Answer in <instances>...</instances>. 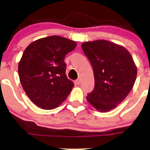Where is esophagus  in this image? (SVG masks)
Segmentation results:
<instances>
[{
  "label": "esophagus",
  "mask_w": 150,
  "mask_h": 150,
  "mask_svg": "<svg viewBox=\"0 0 150 150\" xmlns=\"http://www.w3.org/2000/svg\"><path fill=\"white\" fill-rule=\"evenodd\" d=\"M75 83H76L77 85H80L81 84V80L79 79V78H78V79L75 81Z\"/></svg>",
  "instance_id": "obj_1"
}]
</instances>
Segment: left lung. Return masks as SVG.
I'll return each mask as SVG.
<instances>
[{
  "instance_id": "8db88e82",
  "label": "left lung",
  "mask_w": 150,
  "mask_h": 150,
  "mask_svg": "<svg viewBox=\"0 0 150 150\" xmlns=\"http://www.w3.org/2000/svg\"><path fill=\"white\" fill-rule=\"evenodd\" d=\"M82 48L93 67L95 81L87 100L102 112L110 111L133 88L137 75L134 59L126 48L108 40L85 42Z\"/></svg>"
}]
</instances>
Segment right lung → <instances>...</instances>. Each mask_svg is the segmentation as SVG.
I'll return each mask as SVG.
<instances>
[{
	"label": "right lung",
	"instance_id": "add662e5",
	"mask_svg": "<svg viewBox=\"0 0 150 150\" xmlns=\"http://www.w3.org/2000/svg\"><path fill=\"white\" fill-rule=\"evenodd\" d=\"M76 46L73 40L52 35L33 42L25 50L18 66L19 79L38 107L52 110L69 94L74 83L67 77L64 60Z\"/></svg>",
	"mask_w": 150,
	"mask_h": 150
}]
</instances>
